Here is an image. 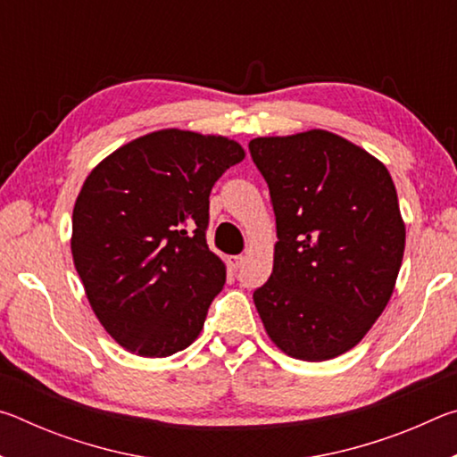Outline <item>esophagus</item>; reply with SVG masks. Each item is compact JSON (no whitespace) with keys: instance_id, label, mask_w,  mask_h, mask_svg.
<instances>
[{"instance_id":"34e87169","label":"esophagus","mask_w":457,"mask_h":457,"mask_svg":"<svg viewBox=\"0 0 457 457\" xmlns=\"http://www.w3.org/2000/svg\"><path fill=\"white\" fill-rule=\"evenodd\" d=\"M242 264H244V256H229V258H228L229 270H237Z\"/></svg>"}]
</instances>
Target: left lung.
<instances>
[{"instance_id": "obj_1", "label": "left lung", "mask_w": 457, "mask_h": 457, "mask_svg": "<svg viewBox=\"0 0 457 457\" xmlns=\"http://www.w3.org/2000/svg\"><path fill=\"white\" fill-rule=\"evenodd\" d=\"M278 242L253 292L278 349L300 361L351 351L389 303L405 250L395 185L381 161L328 130L258 137Z\"/></svg>"}]
</instances>
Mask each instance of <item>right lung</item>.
I'll return each instance as SVG.
<instances>
[{
  "mask_svg": "<svg viewBox=\"0 0 457 457\" xmlns=\"http://www.w3.org/2000/svg\"><path fill=\"white\" fill-rule=\"evenodd\" d=\"M245 157L228 137L165 129L92 169L72 213V258L104 330L129 353L169 357L204 328L226 284L207 247L210 193Z\"/></svg>",
  "mask_w": 457,
  "mask_h": 457,
  "instance_id": "obj_1",
  "label": "right lung"
}]
</instances>
